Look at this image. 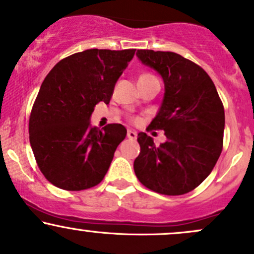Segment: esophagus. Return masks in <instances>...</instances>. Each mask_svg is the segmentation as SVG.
<instances>
[{
    "label": "esophagus",
    "mask_w": 254,
    "mask_h": 254,
    "mask_svg": "<svg viewBox=\"0 0 254 254\" xmlns=\"http://www.w3.org/2000/svg\"><path fill=\"white\" fill-rule=\"evenodd\" d=\"M136 137H137V132H136L135 130H127V138H130V140H136Z\"/></svg>",
    "instance_id": "esophagus-1"
}]
</instances>
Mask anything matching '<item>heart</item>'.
Masks as SVG:
<instances>
[{
    "label": "heart",
    "mask_w": 254,
    "mask_h": 254,
    "mask_svg": "<svg viewBox=\"0 0 254 254\" xmlns=\"http://www.w3.org/2000/svg\"><path fill=\"white\" fill-rule=\"evenodd\" d=\"M144 76H149V73H143V74H141L140 77H144Z\"/></svg>",
    "instance_id": "b5f03b06"
}]
</instances>
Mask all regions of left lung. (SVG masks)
<instances>
[{
	"mask_svg": "<svg viewBox=\"0 0 254 254\" xmlns=\"http://www.w3.org/2000/svg\"><path fill=\"white\" fill-rule=\"evenodd\" d=\"M136 55L163 77L165 94L149 127L164 130L166 136L165 143L155 146L146 132L138 133L136 177L155 193L187 194L211 174L221 155L224 107L212 79L193 61L150 49Z\"/></svg>",
	"mask_w": 254,
	"mask_h": 254,
	"instance_id": "left-lung-1",
	"label": "left lung"
}]
</instances>
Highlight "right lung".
Returning <instances> with one entry per match:
<instances>
[{"label": "right lung", "mask_w": 254, "mask_h": 254, "mask_svg": "<svg viewBox=\"0 0 254 254\" xmlns=\"http://www.w3.org/2000/svg\"><path fill=\"white\" fill-rule=\"evenodd\" d=\"M133 55L135 49H86L60 60L44 78L29 133L38 168L52 185L76 191L104 180L127 129L108 124L100 130L89 121L95 105L110 104Z\"/></svg>", "instance_id": "obj_1"}]
</instances>
